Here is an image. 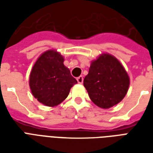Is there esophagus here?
<instances>
[{
    "instance_id": "esophagus-1",
    "label": "esophagus",
    "mask_w": 153,
    "mask_h": 153,
    "mask_svg": "<svg viewBox=\"0 0 153 153\" xmlns=\"http://www.w3.org/2000/svg\"><path fill=\"white\" fill-rule=\"evenodd\" d=\"M77 81L79 83H83V76H79L77 78Z\"/></svg>"
}]
</instances>
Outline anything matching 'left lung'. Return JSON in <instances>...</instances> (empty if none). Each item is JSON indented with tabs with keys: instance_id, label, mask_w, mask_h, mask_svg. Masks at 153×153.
<instances>
[{
	"instance_id": "left-lung-1",
	"label": "left lung",
	"mask_w": 153,
	"mask_h": 153,
	"mask_svg": "<svg viewBox=\"0 0 153 153\" xmlns=\"http://www.w3.org/2000/svg\"><path fill=\"white\" fill-rule=\"evenodd\" d=\"M83 86L95 105L108 109L121 102L128 92L129 78L115 56L102 54L91 62Z\"/></svg>"
}]
</instances>
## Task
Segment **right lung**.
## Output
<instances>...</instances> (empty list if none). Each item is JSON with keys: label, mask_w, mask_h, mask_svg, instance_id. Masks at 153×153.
Masks as SVG:
<instances>
[{"label": "right lung", "mask_w": 153, "mask_h": 153, "mask_svg": "<svg viewBox=\"0 0 153 153\" xmlns=\"http://www.w3.org/2000/svg\"><path fill=\"white\" fill-rule=\"evenodd\" d=\"M75 83L77 80L64 65V57L55 50L47 51L38 57L29 76L33 95L47 106L62 102Z\"/></svg>", "instance_id": "right-lung-1"}]
</instances>
